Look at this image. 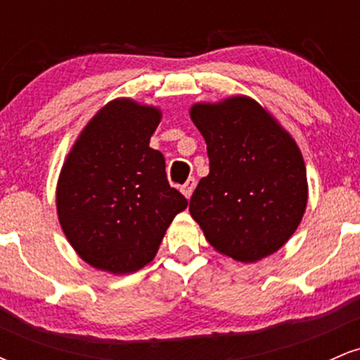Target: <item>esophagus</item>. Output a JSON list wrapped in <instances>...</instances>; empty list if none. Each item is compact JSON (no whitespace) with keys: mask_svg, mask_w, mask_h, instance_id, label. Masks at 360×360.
I'll use <instances>...</instances> for the list:
<instances>
[{"mask_svg":"<svg viewBox=\"0 0 360 360\" xmlns=\"http://www.w3.org/2000/svg\"><path fill=\"white\" fill-rule=\"evenodd\" d=\"M194 188H196V179H194V177H189L188 181H186V183L181 186V191H183V194L186 198H191V194H193V191H194Z\"/></svg>","mask_w":360,"mask_h":360,"instance_id":"esophagus-1","label":"esophagus"}]
</instances>
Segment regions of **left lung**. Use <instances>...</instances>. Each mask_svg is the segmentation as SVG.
<instances>
[{"mask_svg":"<svg viewBox=\"0 0 360 360\" xmlns=\"http://www.w3.org/2000/svg\"><path fill=\"white\" fill-rule=\"evenodd\" d=\"M206 142L210 174L194 189L189 212L220 254L255 262L298 229L308 201L298 146L259 103L235 96L191 108Z\"/></svg>","mask_w":360,"mask_h":360,"instance_id":"obj_1","label":"left lung"}]
</instances>
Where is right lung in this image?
Wrapping results in <instances>:
<instances>
[{"label": "right lung", "instance_id": "obj_1", "mask_svg": "<svg viewBox=\"0 0 360 360\" xmlns=\"http://www.w3.org/2000/svg\"><path fill=\"white\" fill-rule=\"evenodd\" d=\"M159 122L157 108L115 100L94 115L65 159L59 221L74 250L96 269H142L188 206L169 184L164 155L148 147Z\"/></svg>", "mask_w": 360, "mask_h": 360}]
</instances>
